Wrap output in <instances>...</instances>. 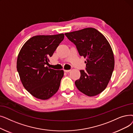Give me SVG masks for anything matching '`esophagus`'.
I'll list each match as a JSON object with an SVG mask.
<instances>
[{
	"mask_svg": "<svg viewBox=\"0 0 133 133\" xmlns=\"http://www.w3.org/2000/svg\"><path fill=\"white\" fill-rule=\"evenodd\" d=\"M64 71L65 72H70V71H71V70H64Z\"/></svg>",
	"mask_w": 133,
	"mask_h": 133,
	"instance_id": "esophagus-1",
	"label": "esophagus"
}]
</instances>
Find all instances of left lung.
I'll list each match as a JSON object with an SVG mask.
<instances>
[{
  "label": "left lung",
  "mask_w": 133,
  "mask_h": 133,
  "mask_svg": "<svg viewBox=\"0 0 133 133\" xmlns=\"http://www.w3.org/2000/svg\"><path fill=\"white\" fill-rule=\"evenodd\" d=\"M76 46L80 56L86 58L85 70L75 82L77 89L88 96H95L105 89L114 69L113 51L108 40L95 28H88L66 33Z\"/></svg>",
  "instance_id": "left-lung-1"
}]
</instances>
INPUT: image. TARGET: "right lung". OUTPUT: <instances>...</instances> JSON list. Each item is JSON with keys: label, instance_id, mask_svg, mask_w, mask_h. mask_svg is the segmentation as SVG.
Listing matches in <instances>:
<instances>
[{"label": "right lung", "instance_id": "1", "mask_svg": "<svg viewBox=\"0 0 133 133\" xmlns=\"http://www.w3.org/2000/svg\"><path fill=\"white\" fill-rule=\"evenodd\" d=\"M63 38V34L35 36L28 40L19 51L17 69L22 83L38 99H48L59 89L63 71L46 65Z\"/></svg>", "mask_w": 133, "mask_h": 133}]
</instances>
